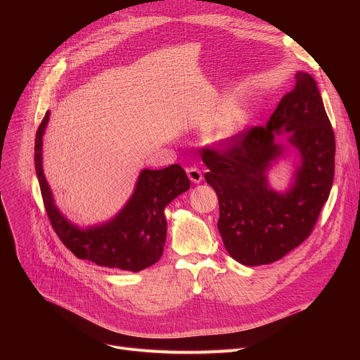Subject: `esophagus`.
Listing matches in <instances>:
<instances>
[{
	"label": "esophagus",
	"instance_id": "obj_1",
	"mask_svg": "<svg viewBox=\"0 0 360 360\" xmlns=\"http://www.w3.org/2000/svg\"><path fill=\"white\" fill-rule=\"evenodd\" d=\"M186 175H188V178L193 182V184H199L200 181H202V174H200V171L198 169V168H186Z\"/></svg>",
	"mask_w": 360,
	"mask_h": 360
}]
</instances>
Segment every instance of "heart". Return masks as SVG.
Listing matches in <instances>:
<instances>
[{
  "instance_id": "obj_1",
  "label": "heart",
  "mask_w": 360,
  "mask_h": 360,
  "mask_svg": "<svg viewBox=\"0 0 360 360\" xmlns=\"http://www.w3.org/2000/svg\"><path fill=\"white\" fill-rule=\"evenodd\" d=\"M248 112L242 108H231L215 115L203 128V138L212 145H226L232 142L246 127Z\"/></svg>"
}]
</instances>
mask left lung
Masks as SVG:
<instances>
[{
  "label": "left lung",
  "mask_w": 360,
  "mask_h": 360,
  "mask_svg": "<svg viewBox=\"0 0 360 360\" xmlns=\"http://www.w3.org/2000/svg\"><path fill=\"white\" fill-rule=\"evenodd\" d=\"M265 127L243 129L224 149H203L205 179L219 200L225 249L245 266L279 261L311 235L335 175V134L314 77L299 71ZM285 135L286 144L277 139ZM292 153L288 188L270 186L269 172Z\"/></svg>",
  "instance_id": "obj_1"
}]
</instances>
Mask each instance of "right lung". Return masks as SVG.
Segmentation results:
<instances>
[{
    "mask_svg": "<svg viewBox=\"0 0 360 360\" xmlns=\"http://www.w3.org/2000/svg\"><path fill=\"white\" fill-rule=\"evenodd\" d=\"M49 121L46 111L35 135V171L48 218L63 243L79 259L98 266L139 272L162 256L167 240L165 208L191 182L178 164L164 169H142L134 192L121 211L107 222L81 228L58 210L42 169V136Z\"/></svg>",
    "mask_w": 360,
    "mask_h": 360,
    "instance_id": "obj_1",
    "label": "right lung"
}]
</instances>
